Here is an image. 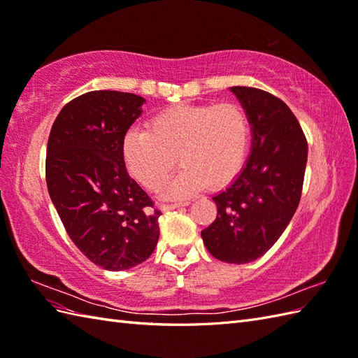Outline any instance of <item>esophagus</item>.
<instances>
[{
  "label": "esophagus",
  "instance_id": "1",
  "mask_svg": "<svg viewBox=\"0 0 358 358\" xmlns=\"http://www.w3.org/2000/svg\"><path fill=\"white\" fill-rule=\"evenodd\" d=\"M189 201L186 203H169V204H163L162 209L163 210H172V209H178V207H182V206H187Z\"/></svg>",
  "mask_w": 358,
  "mask_h": 358
}]
</instances>
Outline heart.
Here are the masks:
<instances>
[{
  "label": "heart",
  "instance_id": "1",
  "mask_svg": "<svg viewBox=\"0 0 358 358\" xmlns=\"http://www.w3.org/2000/svg\"><path fill=\"white\" fill-rule=\"evenodd\" d=\"M250 137V119L236 102L176 105L155 114L148 131L128 132L123 157L131 176L151 192L169 180L178 157L182 169L168 195L187 198L207 185H230L244 168Z\"/></svg>",
  "mask_w": 358,
  "mask_h": 358
}]
</instances>
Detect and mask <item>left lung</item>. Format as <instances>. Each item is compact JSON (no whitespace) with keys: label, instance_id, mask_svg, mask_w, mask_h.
<instances>
[{"label":"left lung","instance_id":"obj_1","mask_svg":"<svg viewBox=\"0 0 358 358\" xmlns=\"http://www.w3.org/2000/svg\"><path fill=\"white\" fill-rule=\"evenodd\" d=\"M250 119L253 149L236 180L213 196L218 215L201 231L207 250L229 264L267 253L301 201L308 143L288 105L267 91L231 87Z\"/></svg>","mask_w":358,"mask_h":358}]
</instances>
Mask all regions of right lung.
<instances>
[{
  "mask_svg": "<svg viewBox=\"0 0 358 358\" xmlns=\"http://www.w3.org/2000/svg\"><path fill=\"white\" fill-rule=\"evenodd\" d=\"M143 102L122 91H90L62 108L48 136L50 198L74 245L110 271L146 261L160 236L162 210L123 159L124 136Z\"/></svg>",
  "mask_w": 358,
  "mask_h": 358,
  "instance_id": "add662e5",
  "label": "right lung"
}]
</instances>
